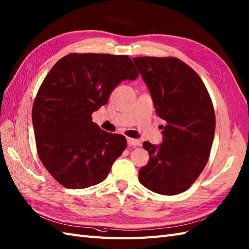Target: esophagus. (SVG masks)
Masks as SVG:
<instances>
[{
	"label": "esophagus",
	"instance_id": "obj_1",
	"mask_svg": "<svg viewBox=\"0 0 249 249\" xmlns=\"http://www.w3.org/2000/svg\"><path fill=\"white\" fill-rule=\"evenodd\" d=\"M127 143H128L129 146L140 145V141L137 140V139H132V138H127Z\"/></svg>",
	"mask_w": 249,
	"mask_h": 249
}]
</instances>
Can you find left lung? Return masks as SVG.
<instances>
[{"instance_id":"obj_1","label":"left lung","mask_w":249,"mask_h":249,"mask_svg":"<svg viewBox=\"0 0 249 249\" xmlns=\"http://www.w3.org/2000/svg\"><path fill=\"white\" fill-rule=\"evenodd\" d=\"M132 60L151 92L156 113L166 123L160 145L143 143L149 160L139 171V180L155 193H182L200 175L210 156L215 131L210 95L198 74L175 57Z\"/></svg>"}]
</instances>
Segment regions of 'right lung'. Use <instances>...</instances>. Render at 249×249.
Returning a JSON list of instances; mask_svg holds the SVG:
<instances>
[{
    "label": "right lung",
    "mask_w": 249,
    "mask_h": 249,
    "mask_svg": "<svg viewBox=\"0 0 249 249\" xmlns=\"http://www.w3.org/2000/svg\"><path fill=\"white\" fill-rule=\"evenodd\" d=\"M138 75L127 55L94 53L69 54L46 75L32 119L39 158L61 186L85 189L108 176L127 141L101 129L91 114L122 80Z\"/></svg>",
    "instance_id": "obj_1"
}]
</instances>
